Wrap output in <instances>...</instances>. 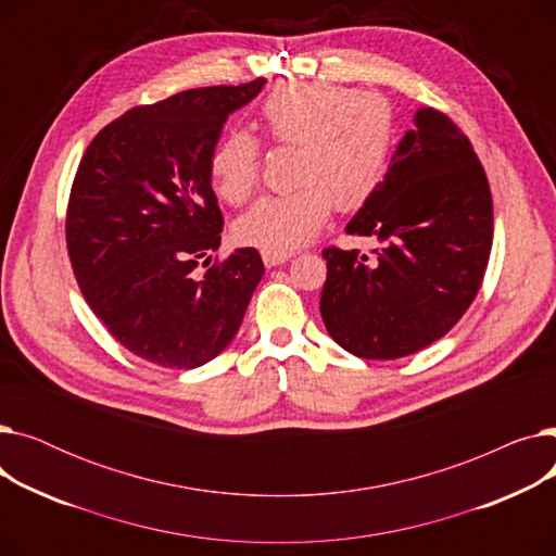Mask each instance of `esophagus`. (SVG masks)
<instances>
[{
    "label": "esophagus",
    "mask_w": 556,
    "mask_h": 556,
    "mask_svg": "<svg viewBox=\"0 0 556 556\" xmlns=\"http://www.w3.org/2000/svg\"><path fill=\"white\" fill-rule=\"evenodd\" d=\"M263 256V263H266L268 268H275L279 266V263H286L290 256H293V252H273V250H263L261 252Z\"/></svg>",
    "instance_id": "34e87169"
}]
</instances>
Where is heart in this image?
<instances>
[{"mask_svg": "<svg viewBox=\"0 0 556 556\" xmlns=\"http://www.w3.org/2000/svg\"><path fill=\"white\" fill-rule=\"evenodd\" d=\"M258 126L275 146H295V182L288 195L258 200L239 218V239L286 252L308 243L331 216L333 204L349 212L381 185L392 149V110L378 94H354L331 83H281L263 99ZM216 193L243 204L258 187V141L227 132L212 153Z\"/></svg>", "mask_w": 556, "mask_h": 556, "instance_id": "1", "label": "heart"}]
</instances>
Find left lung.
<instances>
[{
    "label": "left lung",
    "instance_id": "1",
    "mask_svg": "<svg viewBox=\"0 0 556 556\" xmlns=\"http://www.w3.org/2000/svg\"><path fill=\"white\" fill-rule=\"evenodd\" d=\"M386 243L374 256L327 248L319 298L329 336L369 361L410 356L446 336L476 300L493 239V204L471 141L419 108L383 182L344 227Z\"/></svg>",
    "mask_w": 556,
    "mask_h": 556
}]
</instances>
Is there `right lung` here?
I'll return each mask as SVG.
<instances>
[{"mask_svg":"<svg viewBox=\"0 0 556 556\" xmlns=\"http://www.w3.org/2000/svg\"><path fill=\"white\" fill-rule=\"evenodd\" d=\"M266 85L198 87L132 108L87 146L67 207V252L85 302L135 356L193 369L237 336L263 261L233 250L204 275L223 214L210 160L227 116Z\"/></svg>","mask_w":556,"mask_h":556,"instance_id":"1","label":"right lung"}]
</instances>
